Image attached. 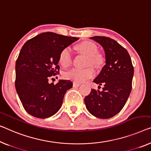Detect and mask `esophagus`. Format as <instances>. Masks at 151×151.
Segmentation results:
<instances>
[{
	"instance_id": "34e87169",
	"label": "esophagus",
	"mask_w": 151,
	"mask_h": 151,
	"mask_svg": "<svg viewBox=\"0 0 151 151\" xmlns=\"http://www.w3.org/2000/svg\"><path fill=\"white\" fill-rule=\"evenodd\" d=\"M80 85H81L80 83H76V82H73V87H79Z\"/></svg>"
}]
</instances>
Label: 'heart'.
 Listing matches in <instances>:
<instances>
[{"label":"heart","instance_id":"b5f03b06","mask_svg":"<svg viewBox=\"0 0 151 151\" xmlns=\"http://www.w3.org/2000/svg\"><path fill=\"white\" fill-rule=\"evenodd\" d=\"M78 49L81 52L89 57L87 64L98 66L102 62V57L98 54V49L96 45L91 41H84L78 45ZM59 62L63 67L66 68L72 62V51L70 47H65L60 51ZM95 75L93 69L91 67L80 69L71 68L64 74L65 77L75 82L82 83L93 77Z\"/></svg>","mask_w":151,"mask_h":151}]
</instances>
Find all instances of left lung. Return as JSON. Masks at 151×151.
I'll list each match as a JSON object with an SVG mask.
<instances>
[{
    "label": "left lung",
    "instance_id": "1",
    "mask_svg": "<svg viewBox=\"0 0 151 151\" xmlns=\"http://www.w3.org/2000/svg\"><path fill=\"white\" fill-rule=\"evenodd\" d=\"M90 39L103 47L106 64L93 81L96 84L104 85L103 90L100 91L91 89L85 98V106L92 115L109 119L122 110L129 98L134 67L129 53L114 40L99 36Z\"/></svg>",
    "mask_w": 151,
    "mask_h": 151
}]
</instances>
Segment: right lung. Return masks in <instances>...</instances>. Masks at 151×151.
Instances as JSON below:
<instances>
[{"mask_svg": "<svg viewBox=\"0 0 151 151\" xmlns=\"http://www.w3.org/2000/svg\"><path fill=\"white\" fill-rule=\"evenodd\" d=\"M78 38L43 32L25 42L15 63V89L24 109L35 117H50L59 111L69 80L49 83L59 73V55Z\"/></svg>", "mask_w": 151, "mask_h": 151, "instance_id": "add662e5", "label": "right lung"}]
</instances>
